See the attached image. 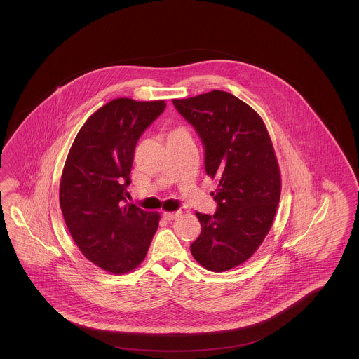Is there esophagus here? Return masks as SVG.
<instances>
[{
	"mask_svg": "<svg viewBox=\"0 0 359 359\" xmlns=\"http://www.w3.org/2000/svg\"><path fill=\"white\" fill-rule=\"evenodd\" d=\"M180 214H182V212H179V211H176V212H164L163 217H164L167 221H173V219H176Z\"/></svg>",
	"mask_w": 359,
	"mask_h": 359,
	"instance_id": "esophagus-1",
	"label": "esophagus"
}]
</instances>
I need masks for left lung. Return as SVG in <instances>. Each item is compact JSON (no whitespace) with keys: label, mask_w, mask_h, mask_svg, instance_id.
<instances>
[{"label":"left lung","mask_w":359,"mask_h":359,"mask_svg":"<svg viewBox=\"0 0 359 359\" xmlns=\"http://www.w3.org/2000/svg\"><path fill=\"white\" fill-rule=\"evenodd\" d=\"M172 102L201 137L205 173L218 183L215 214L196 212L202 231L191 253L205 269L224 272L253 256L271 230L281 192L273 145L261 117L230 93Z\"/></svg>","instance_id":"left-lung-1"}]
</instances>
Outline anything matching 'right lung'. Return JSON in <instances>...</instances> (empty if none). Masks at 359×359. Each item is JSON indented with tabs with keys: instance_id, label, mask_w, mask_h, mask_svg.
Listing matches in <instances>:
<instances>
[{
	"instance_id": "right-lung-1",
	"label": "right lung",
	"mask_w": 359,
	"mask_h": 359,
	"mask_svg": "<svg viewBox=\"0 0 359 359\" xmlns=\"http://www.w3.org/2000/svg\"><path fill=\"white\" fill-rule=\"evenodd\" d=\"M164 101L118 98L97 110L75 137L60 180V208L83 256L110 273L130 272L147 256L160 215L128 203L137 141Z\"/></svg>"
}]
</instances>
